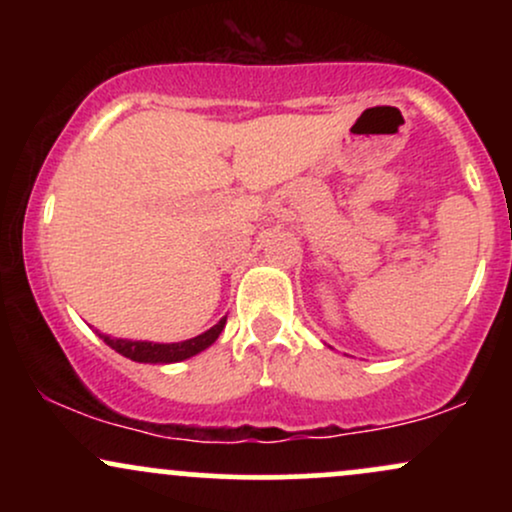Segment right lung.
Returning a JSON list of instances; mask_svg holds the SVG:
<instances>
[{
	"instance_id": "1",
	"label": "right lung",
	"mask_w": 512,
	"mask_h": 512,
	"mask_svg": "<svg viewBox=\"0 0 512 512\" xmlns=\"http://www.w3.org/2000/svg\"><path fill=\"white\" fill-rule=\"evenodd\" d=\"M223 327H226V317H221L211 330L199 334V337L185 339V342H175V344L132 342V339H117V337H108V334H98V337H101L110 349H115L117 354L132 358V361L137 363H178L190 356H197L199 351L209 349V346L219 339Z\"/></svg>"
}]
</instances>
